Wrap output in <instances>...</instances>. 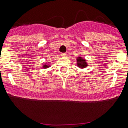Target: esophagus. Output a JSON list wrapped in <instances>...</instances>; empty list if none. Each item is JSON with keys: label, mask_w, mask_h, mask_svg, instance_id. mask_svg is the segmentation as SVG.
I'll use <instances>...</instances> for the list:
<instances>
[{"label": "esophagus", "mask_w": 128, "mask_h": 128, "mask_svg": "<svg viewBox=\"0 0 128 128\" xmlns=\"http://www.w3.org/2000/svg\"><path fill=\"white\" fill-rule=\"evenodd\" d=\"M62 56H66V53H62Z\"/></svg>", "instance_id": "34e87169"}]
</instances>
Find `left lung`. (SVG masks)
I'll return each mask as SVG.
<instances>
[{
	"instance_id": "obj_1",
	"label": "left lung",
	"mask_w": 128,
	"mask_h": 128,
	"mask_svg": "<svg viewBox=\"0 0 128 128\" xmlns=\"http://www.w3.org/2000/svg\"><path fill=\"white\" fill-rule=\"evenodd\" d=\"M77 65H78V66L81 68H84L88 66V64L86 62L85 60L81 57H78L77 58Z\"/></svg>"
}]
</instances>
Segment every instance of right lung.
I'll use <instances>...</instances> for the list:
<instances>
[{"label":"right lung","instance_id":"1","mask_svg":"<svg viewBox=\"0 0 128 128\" xmlns=\"http://www.w3.org/2000/svg\"><path fill=\"white\" fill-rule=\"evenodd\" d=\"M49 66H50V65H44V66H43V67H44V68H48V67H49Z\"/></svg>","mask_w":128,"mask_h":128}]
</instances>
